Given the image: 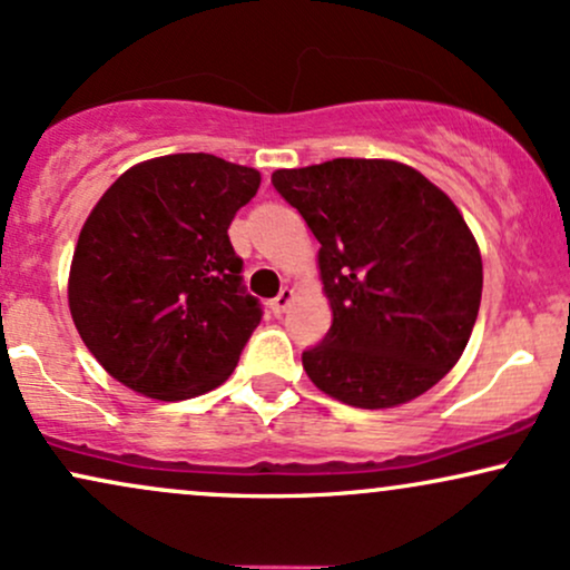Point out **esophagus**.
Instances as JSON below:
<instances>
[{
	"instance_id": "esophagus-1",
	"label": "esophagus",
	"mask_w": 570,
	"mask_h": 570,
	"mask_svg": "<svg viewBox=\"0 0 570 570\" xmlns=\"http://www.w3.org/2000/svg\"><path fill=\"white\" fill-rule=\"evenodd\" d=\"M291 301H293V291H291V287H283V291H279V296L272 298V304H269L272 314H283Z\"/></svg>"
}]
</instances>
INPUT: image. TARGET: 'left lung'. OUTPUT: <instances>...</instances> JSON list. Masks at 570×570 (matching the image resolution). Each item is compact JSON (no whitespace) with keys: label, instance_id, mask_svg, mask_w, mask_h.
Wrapping results in <instances>:
<instances>
[{"label":"left lung","instance_id":"obj_1","mask_svg":"<svg viewBox=\"0 0 570 570\" xmlns=\"http://www.w3.org/2000/svg\"><path fill=\"white\" fill-rule=\"evenodd\" d=\"M272 185L320 240L333 325L301 354L312 383L360 410L433 389L468 346L483 287L479 243L449 195L381 158L279 168Z\"/></svg>","mask_w":570,"mask_h":570}]
</instances>
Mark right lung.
<instances>
[{"instance_id":"right-lung-1","label":"right lung","mask_w":570,"mask_h":570,"mask_svg":"<svg viewBox=\"0 0 570 570\" xmlns=\"http://www.w3.org/2000/svg\"><path fill=\"white\" fill-rule=\"evenodd\" d=\"M258 185L256 168L177 153L131 166L91 208L68 306L118 383L181 402L232 375L264 312L227 229Z\"/></svg>"}]
</instances>
